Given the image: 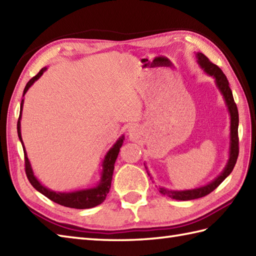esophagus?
<instances>
[{"mask_svg":"<svg viewBox=\"0 0 256 256\" xmlns=\"http://www.w3.org/2000/svg\"><path fill=\"white\" fill-rule=\"evenodd\" d=\"M138 132V128L136 125H132V126H130L128 128V134L131 135V136H136Z\"/></svg>","mask_w":256,"mask_h":256,"instance_id":"1","label":"esophagus"}]
</instances>
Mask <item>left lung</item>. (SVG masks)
Listing matches in <instances>:
<instances>
[{
    "label": "left lung",
    "instance_id": "obj_1",
    "mask_svg": "<svg viewBox=\"0 0 256 256\" xmlns=\"http://www.w3.org/2000/svg\"><path fill=\"white\" fill-rule=\"evenodd\" d=\"M197 59L199 66L204 69L206 74L209 76H212L216 79V84L220 90L221 94L224 96L226 104L228 106V111L230 113V118H231V125H230V150H229V160H228V164L224 167V170H222L220 175L216 177L214 180H212L210 184H206L204 187L196 188V189H190V190H168L166 188H160V192L164 196H167L172 199L176 200H192V199H198L201 197H204V196L209 194L211 192L219 186V184L224 180V179L230 175L233 168L236 166V162L238 156V108L233 99L232 91L230 89L229 81H228L226 74L224 72L209 60L208 57H206L202 52H197ZM148 168V167H146ZM148 176L150 172L148 170Z\"/></svg>",
    "mask_w": 256,
    "mask_h": 256
}]
</instances>
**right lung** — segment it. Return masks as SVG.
Returning <instances> with one entry per match:
<instances>
[{
  "instance_id": "add662e5",
  "label": "right lung",
  "mask_w": 256,
  "mask_h": 256,
  "mask_svg": "<svg viewBox=\"0 0 256 256\" xmlns=\"http://www.w3.org/2000/svg\"><path fill=\"white\" fill-rule=\"evenodd\" d=\"M46 69H47L46 67L42 68L40 72L35 76V77H32L28 81V82H27L25 89H24V94H26L27 90L30 89V86L34 84L37 79H40V77L42 74H44ZM23 103H24V100H22L20 118L18 121V138L20 140L22 145H23V150H24L25 172H26L27 178H28L30 182L32 184V186L34 187L37 192H40V194H44L45 197L54 201V202L64 206H68V208L89 209V208H94V206L102 204L103 201L106 200V194H108V192H110L114 164H116L120 148H121V146L123 144V140H124L123 135L116 140V144H114L112 148L108 150V152L104 157V160H103V162H102L103 170H102V174H101V179H100V182L98 184L96 187L89 188V189L77 190V192H52V190L42 186V184L37 180V178L34 176V172H32L30 160H28V158H27L24 143H23V140H22V135H20V116H22V110H23Z\"/></svg>"
}]
</instances>
